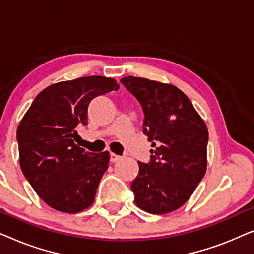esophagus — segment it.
<instances>
[{"label": "esophagus", "mask_w": 254, "mask_h": 254, "mask_svg": "<svg viewBox=\"0 0 254 254\" xmlns=\"http://www.w3.org/2000/svg\"><path fill=\"white\" fill-rule=\"evenodd\" d=\"M121 157L119 155H117V154H114V152H111V162L112 163H114V162H117V161H119Z\"/></svg>", "instance_id": "1"}]
</instances>
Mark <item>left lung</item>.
<instances>
[{"label":"left lung","mask_w":254,"mask_h":254,"mask_svg":"<svg viewBox=\"0 0 254 254\" xmlns=\"http://www.w3.org/2000/svg\"><path fill=\"white\" fill-rule=\"evenodd\" d=\"M140 102L150 162L138 163L130 184L135 203L150 214H168L190 199L207 170L208 129L182 90L143 77L121 78Z\"/></svg>","instance_id":"1"}]
</instances>
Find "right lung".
<instances>
[{
    "label": "right lung",
    "mask_w": 254,
    "mask_h": 254,
    "mask_svg": "<svg viewBox=\"0 0 254 254\" xmlns=\"http://www.w3.org/2000/svg\"><path fill=\"white\" fill-rule=\"evenodd\" d=\"M118 89L116 79L104 76L54 83L24 114L17 128L20 169L53 209L76 214L95 201L110 152L93 154L75 144L76 128L88 125V106L95 97Z\"/></svg>",
    "instance_id": "add662e5"
}]
</instances>
